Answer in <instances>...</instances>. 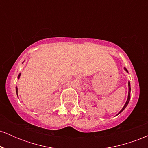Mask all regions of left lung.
Segmentation results:
<instances>
[{
  "label": "left lung",
  "instance_id": "8db88e82",
  "mask_svg": "<svg viewBox=\"0 0 148 148\" xmlns=\"http://www.w3.org/2000/svg\"><path fill=\"white\" fill-rule=\"evenodd\" d=\"M125 71H126V72H128V71H127V69L126 68H125ZM128 86H129V92H128V98H127V100L126 103H125V106H123V108H122V110H121V111H120V112H119V113H118V114H120V113H121V112H122V111H123V110H124V109H125V108H126V107H127V105H128V103H129V102H130V97H130V92H131V86H130V81H129V83H128Z\"/></svg>",
  "mask_w": 148,
  "mask_h": 148
}]
</instances>
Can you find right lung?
<instances>
[{
    "mask_svg": "<svg viewBox=\"0 0 148 148\" xmlns=\"http://www.w3.org/2000/svg\"><path fill=\"white\" fill-rule=\"evenodd\" d=\"M20 76H21V73H20V74H18V79H19ZM16 94H17V92H18V89H17V87L16 88Z\"/></svg>",
    "mask_w": 148,
    "mask_h": 148,
    "instance_id": "add662e5",
    "label": "right lung"
}]
</instances>
